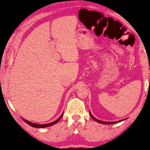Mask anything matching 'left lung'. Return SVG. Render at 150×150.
<instances>
[{"mask_svg":"<svg viewBox=\"0 0 150 150\" xmlns=\"http://www.w3.org/2000/svg\"><path fill=\"white\" fill-rule=\"evenodd\" d=\"M90 114L91 117L95 121H96V122H98V123H101V124H114V123H118V122H122V121L125 120V119H123V120H119V121H117V122H103V121L99 120L96 119L95 117H94L92 116V115L90 113Z\"/></svg>","mask_w":150,"mask_h":150,"instance_id":"obj_1","label":"left lung"}]
</instances>
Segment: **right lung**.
Wrapping results in <instances>:
<instances>
[{"label": "right lung", "mask_w": 150, "mask_h": 150, "mask_svg": "<svg viewBox=\"0 0 150 150\" xmlns=\"http://www.w3.org/2000/svg\"><path fill=\"white\" fill-rule=\"evenodd\" d=\"M63 115V114L61 115V116H60L57 120H56V121L53 122H52V123H47V124H43V125H40V124H37V123H32V122H29V121H28V120H26L24 119L23 118H22V119H23V120H24L25 123H27L28 125H30L31 126H33V127H37V128H42V127H48V126H52V125L56 124V123H57V122L60 120V119L62 118Z\"/></svg>", "instance_id": "obj_1"}]
</instances>
